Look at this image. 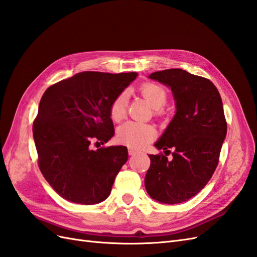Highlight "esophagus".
Wrapping results in <instances>:
<instances>
[{
	"mask_svg": "<svg viewBox=\"0 0 257 257\" xmlns=\"http://www.w3.org/2000/svg\"><path fill=\"white\" fill-rule=\"evenodd\" d=\"M137 153V151L135 149H133V148H128V154L130 155H135Z\"/></svg>",
	"mask_w": 257,
	"mask_h": 257,
	"instance_id": "34e87169",
	"label": "esophagus"
}]
</instances>
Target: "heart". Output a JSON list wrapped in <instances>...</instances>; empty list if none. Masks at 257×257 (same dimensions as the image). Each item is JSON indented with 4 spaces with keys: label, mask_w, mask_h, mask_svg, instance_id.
Returning <instances> with one entry per match:
<instances>
[{
    "label": "heart",
    "mask_w": 257,
    "mask_h": 257,
    "mask_svg": "<svg viewBox=\"0 0 257 257\" xmlns=\"http://www.w3.org/2000/svg\"><path fill=\"white\" fill-rule=\"evenodd\" d=\"M142 95L149 102L154 108L155 114L162 113V107H164L167 102V93L161 85L152 82L144 83L141 87ZM126 104L127 95L125 92L120 93L116 95L110 104L109 113L110 118L114 122H120L125 118L126 114ZM157 131L151 124H144L138 122H126L121 125L118 130L119 143L126 145L132 148H142L150 143L154 138Z\"/></svg>",
    "instance_id": "b5f03b06"
}]
</instances>
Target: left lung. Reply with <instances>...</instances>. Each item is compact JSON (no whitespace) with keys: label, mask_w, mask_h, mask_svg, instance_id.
Instances as JSON below:
<instances>
[{"label":"left lung","mask_w":257,"mask_h":257,"mask_svg":"<svg viewBox=\"0 0 257 257\" xmlns=\"http://www.w3.org/2000/svg\"><path fill=\"white\" fill-rule=\"evenodd\" d=\"M149 78L172 89L177 111L154 145L165 155L149 154L146 190L160 203L180 204L205 188L219 163L227 132L222 98L209 79L180 68L155 72ZM170 147L174 152L168 160Z\"/></svg>","instance_id":"left-lung-1"}]
</instances>
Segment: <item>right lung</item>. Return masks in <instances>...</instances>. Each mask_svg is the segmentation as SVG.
<instances>
[{"label": "right lung", "mask_w": 257, "mask_h": 257, "mask_svg": "<svg viewBox=\"0 0 257 257\" xmlns=\"http://www.w3.org/2000/svg\"><path fill=\"white\" fill-rule=\"evenodd\" d=\"M137 73L82 72L45 91L33 123L38 167L61 197L75 204L105 200L128 154L124 146L91 149L114 135L110 104ZM95 144V145H96Z\"/></svg>", "instance_id": "right-lung-1"}]
</instances>
